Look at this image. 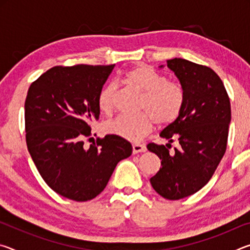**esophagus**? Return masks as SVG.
Instances as JSON below:
<instances>
[{"label":"esophagus","instance_id":"esophagus-1","mask_svg":"<svg viewBox=\"0 0 250 250\" xmlns=\"http://www.w3.org/2000/svg\"><path fill=\"white\" fill-rule=\"evenodd\" d=\"M146 149L145 146L142 145H133L132 146V152L133 154H137V153H140V152H146Z\"/></svg>","mask_w":250,"mask_h":250}]
</instances>
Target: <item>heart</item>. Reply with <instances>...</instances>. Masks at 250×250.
<instances>
[{"label":"heart","mask_w":250,"mask_h":250,"mask_svg":"<svg viewBox=\"0 0 250 250\" xmlns=\"http://www.w3.org/2000/svg\"><path fill=\"white\" fill-rule=\"evenodd\" d=\"M126 86L142 94L140 111L135 117L120 116L104 125L105 132L130 142H140L158 122L168 125L181 116L185 104V90L182 84L147 65L134 66L122 76ZM118 87L108 83L98 97V107L104 115H111L115 109Z\"/></svg>","instance_id":"b5f03b06"}]
</instances>
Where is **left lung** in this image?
I'll list each match as a JSON object with an SVG mask.
<instances>
[{"mask_svg": "<svg viewBox=\"0 0 250 250\" xmlns=\"http://www.w3.org/2000/svg\"><path fill=\"white\" fill-rule=\"evenodd\" d=\"M167 65L184 88V108L160 133L167 145L149 143L147 150L162 160V167L150 179L152 188L176 201L200 191L216 171L226 152L231 111L225 86L213 69L182 58L168 59ZM174 140L180 146L171 152Z\"/></svg>", "mask_w": 250, "mask_h": 250, "instance_id": "8db88e82", "label": "left lung"}]
</instances>
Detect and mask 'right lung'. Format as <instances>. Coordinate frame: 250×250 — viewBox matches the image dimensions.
I'll return each instance as SVG.
<instances>
[{
    "label": "right lung",
    "mask_w": 250,
    "mask_h": 250,
    "mask_svg": "<svg viewBox=\"0 0 250 250\" xmlns=\"http://www.w3.org/2000/svg\"><path fill=\"white\" fill-rule=\"evenodd\" d=\"M113 68L115 64L55 66L27 91L28 152L46 184L69 200L99 195L118 162L132 153L130 142L113 134L83 146L91 135L90 124L99 119L98 97Z\"/></svg>",
    "instance_id": "obj_1"
}]
</instances>
